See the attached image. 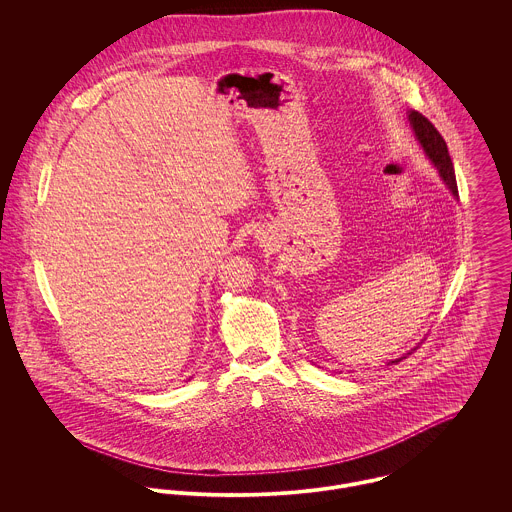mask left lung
<instances>
[{
  "label": "left lung",
  "mask_w": 512,
  "mask_h": 512,
  "mask_svg": "<svg viewBox=\"0 0 512 512\" xmlns=\"http://www.w3.org/2000/svg\"><path fill=\"white\" fill-rule=\"evenodd\" d=\"M408 120H410V126H412V130H414L416 140L420 142V146L426 151V155L430 157V161L434 163V167L438 169L441 181L447 185V189L453 193V197H457L455 171H453V163H451V157H449L445 140L441 138V134L434 128V124H432L426 116H422L420 112L410 110V112H408ZM416 349H418V347H414L412 351H416ZM412 351H410V353H412ZM410 353H406V355H410ZM406 355H402L400 359L390 361L388 365L400 363L402 359H406Z\"/></svg>",
  "instance_id": "8db88e82"
}]
</instances>
